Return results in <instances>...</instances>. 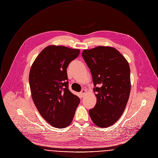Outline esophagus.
I'll return each instance as SVG.
<instances>
[{
	"instance_id": "obj_1",
	"label": "esophagus",
	"mask_w": 158,
	"mask_h": 158,
	"mask_svg": "<svg viewBox=\"0 0 158 158\" xmlns=\"http://www.w3.org/2000/svg\"><path fill=\"white\" fill-rule=\"evenodd\" d=\"M85 90H84V89H82L81 91V92H80V95H81V97H84V94H85Z\"/></svg>"
}]
</instances>
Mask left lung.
<instances>
[{
    "instance_id": "8db88e82",
    "label": "left lung",
    "mask_w": 158,
    "mask_h": 158,
    "mask_svg": "<svg viewBox=\"0 0 158 158\" xmlns=\"http://www.w3.org/2000/svg\"><path fill=\"white\" fill-rule=\"evenodd\" d=\"M82 56L90 70L97 103L89 111L95 124L106 127L120 118L131 92V71L121 53L111 47L84 50Z\"/></svg>"
}]
</instances>
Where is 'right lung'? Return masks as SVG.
Instances as JSON below:
<instances>
[{
	"mask_svg": "<svg viewBox=\"0 0 158 158\" xmlns=\"http://www.w3.org/2000/svg\"><path fill=\"white\" fill-rule=\"evenodd\" d=\"M80 50L64 46L45 47L34 61L29 81L33 102L51 126L64 128L73 121L79 98L68 89L67 67Z\"/></svg>",
	"mask_w": 158,
	"mask_h": 158,
	"instance_id": "right-lung-1",
	"label": "right lung"
}]
</instances>
